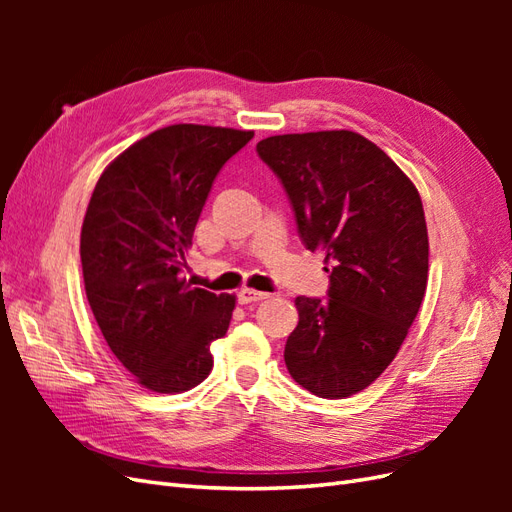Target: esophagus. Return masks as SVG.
<instances>
[{"label": "esophagus", "mask_w": 512, "mask_h": 512, "mask_svg": "<svg viewBox=\"0 0 512 512\" xmlns=\"http://www.w3.org/2000/svg\"><path fill=\"white\" fill-rule=\"evenodd\" d=\"M237 299H239L241 305H247V303H256V301L269 299V292H260V290H254V288H243V290H239Z\"/></svg>", "instance_id": "1"}]
</instances>
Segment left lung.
Returning a JSON list of instances; mask_svg holds the SVG:
<instances>
[{"instance_id": "1", "label": "left lung", "mask_w": 512, "mask_h": 512, "mask_svg": "<svg viewBox=\"0 0 512 512\" xmlns=\"http://www.w3.org/2000/svg\"><path fill=\"white\" fill-rule=\"evenodd\" d=\"M256 151L280 177L301 241L331 273L327 301L294 299L286 367L309 393L350 397L391 365L423 303L421 196L378 145L350 130L269 136Z\"/></svg>"}]
</instances>
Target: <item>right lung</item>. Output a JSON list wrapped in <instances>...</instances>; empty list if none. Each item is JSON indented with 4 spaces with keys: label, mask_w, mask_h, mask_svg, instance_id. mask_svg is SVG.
Masks as SVG:
<instances>
[{
    "label": "right lung",
    "mask_w": 512,
    "mask_h": 512,
    "mask_svg": "<svg viewBox=\"0 0 512 512\" xmlns=\"http://www.w3.org/2000/svg\"><path fill=\"white\" fill-rule=\"evenodd\" d=\"M252 130L175 123L136 141L104 168L81 228L91 312L108 348L153 393H183L213 367L235 294L181 277L213 179Z\"/></svg>",
    "instance_id": "obj_1"
}]
</instances>
